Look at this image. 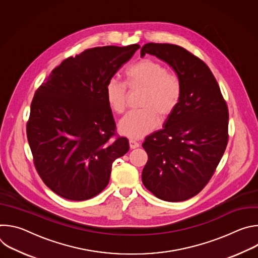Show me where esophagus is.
Wrapping results in <instances>:
<instances>
[{"mask_svg": "<svg viewBox=\"0 0 258 258\" xmlns=\"http://www.w3.org/2000/svg\"><path fill=\"white\" fill-rule=\"evenodd\" d=\"M138 147H140V143L135 141V140H130V148L131 149H136L138 148Z\"/></svg>", "mask_w": 258, "mask_h": 258, "instance_id": "esophagus-1", "label": "esophagus"}]
</instances>
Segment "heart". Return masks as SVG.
Here are the masks:
<instances>
[{
    "instance_id": "1",
    "label": "heart",
    "mask_w": 258,
    "mask_h": 258,
    "mask_svg": "<svg viewBox=\"0 0 258 258\" xmlns=\"http://www.w3.org/2000/svg\"><path fill=\"white\" fill-rule=\"evenodd\" d=\"M125 85L130 91L143 90L138 111L131 112L119 122L121 134L138 139L154 131L177 107L181 97V84L175 73L150 59H144L125 71ZM105 99L110 109L122 114L127 107L128 93L125 86L115 79L105 86Z\"/></svg>"
}]
</instances>
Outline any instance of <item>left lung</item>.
I'll return each instance as SVG.
<instances>
[{
    "label": "left lung",
    "mask_w": 258,
    "mask_h": 258,
    "mask_svg": "<svg viewBox=\"0 0 258 258\" xmlns=\"http://www.w3.org/2000/svg\"><path fill=\"white\" fill-rule=\"evenodd\" d=\"M146 54L173 68L181 97L163 128L142 144L148 154L142 180L161 200L185 201L203 190L225 153L228 105L209 67L185 48L149 43L141 50V57Z\"/></svg>",
    "instance_id": "1"
}]
</instances>
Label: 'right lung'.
<instances>
[{"label":"right lung","instance_id":"1","mask_svg":"<svg viewBox=\"0 0 258 258\" xmlns=\"http://www.w3.org/2000/svg\"><path fill=\"white\" fill-rule=\"evenodd\" d=\"M140 48L105 46L68 57L35 91L26 135L36 171L54 193L83 201L101 193L128 151L116 135L105 86Z\"/></svg>","mask_w":258,"mask_h":258}]
</instances>
